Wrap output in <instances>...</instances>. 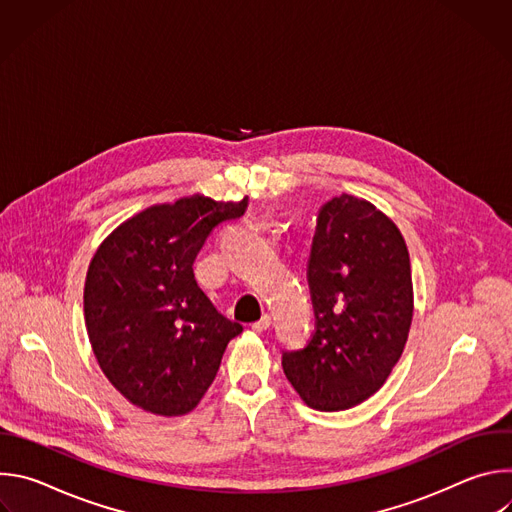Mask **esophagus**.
Instances as JSON below:
<instances>
[{
    "label": "esophagus",
    "instance_id": "1",
    "mask_svg": "<svg viewBox=\"0 0 512 512\" xmlns=\"http://www.w3.org/2000/svg\"><path fill=\"white\" fill-rule=\"evenodd\" d=\"M269 326H271V316H267V314L261 316V320H257V322L251 324V328H253L255 332H265Z\"/></svg>",
    "mask_w": 512,
    "mask_h": 512
}]
</instances>
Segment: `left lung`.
Wrapping results in <instances>:
<instances>
[{"instance_id": "left-lung-1", "label": "left lung", "mask_w": 512, "mask_h": 512, "mask_svg": "<svg viewBox=\"0 0 512 512\" xmlns=\"http://www.w3.org/2000/svg\"><path fill=\"white\" fill-rule=\"evenodd\" d=\"M316 330L281 367L318 411H344L375 395L403 354L413 320L405 239L369 200L340 194L318 214L308 259Z\"/></svg>"}]
</instances>
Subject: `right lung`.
Returning a JSON list of instances; mask_svg holds the SVG:
<instances>
[{
	"label": "right lung",
	"instance_id": "obj_1",
	"mask_svg": "<svg viewBox=\"0 0 512 512\" xmlns=\"http://www.w3.org/2000/svg\"><path fill=\"white\" fill-rule=\"evenodd\" d=\"M247 198L204 194L154 204L121 223L97 249L85 279V324L109 383L135 407L190 413L212 385L243 326L218 314L194 279L206 237L243 216Z\"/></svg>",
	"mask_w": 512,
	"mask_h": 512
}]
</instances>
